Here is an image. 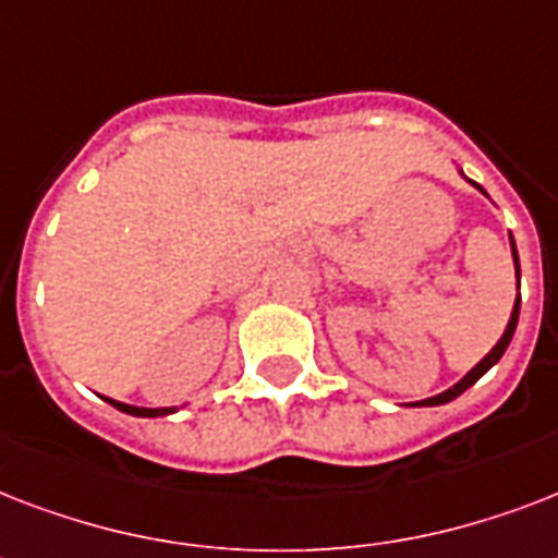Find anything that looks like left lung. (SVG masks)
<instances>
[{"mask_svg":"<svg viewBox=\"0 0 558 558\" xmlns=\"http://www.w3.org/2000/svg\"><path fill=\"white\" fill-rule=\"evenodd\" d=\"M460 177L466 179V173L460 170ZM466 182H469V185H475L477 191H481V193H484V196H486V191H484V187H481V185H477V182H472V179H466ZM510 248H512V263H515V278H519V287H521L519 252H515V240H512V236H510ZM519 310H521V295H515V304H512L510 322H507V330H504V336H501V339H498V341H495V348L489 350V353H486V356L481 359V362H477V365L472 367V371H469L466 376H463V379L454 381V385H451L449 390H442V393H437V397L420 399V402H411V405H420V408H425V405H446V402H451V399H458L460 393H463V390L472 388V385H475V381L481 379V376H484L486 371H489V367L498 365V362H501V356H504V350L510 348L512 332H515V327H519Z\"/></svg>","mask_w":558,"mask_h":558,"instance_id":"obj_1","label":"left lung"}]
</instances>
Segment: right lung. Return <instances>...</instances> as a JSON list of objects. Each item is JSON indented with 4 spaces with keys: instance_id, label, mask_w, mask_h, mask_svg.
Masks as SVG:
<instances>
[{
    "instance_id": "right-lung-1",
    "label": "right lung",
    "mask_w": 558,
    "mask_h": 558,
    "mask_svg": "<svg viewBox=\"0 0 558 558\" xmlns=\"http://www.w3.org/2000/svg\"><path fill=\"white\" fill-rule=\"evenodd\" d=\"M112 408L118 411H124L130 416H168V414H177V408H138V405H126V402H118V399H109L104 397Z\"/></svg>"
}]
</instances>
